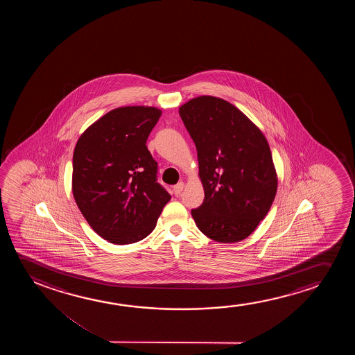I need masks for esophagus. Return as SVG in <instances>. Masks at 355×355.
<instances>
[{"mask_svg":"<svg viewBox=\"0 0 355 355\" xmlns=\"http://www.w3.org/2000/svg\"><path fill=\"white\" fill-rule=\"evenodd\" d=\"M183 189H184V183L180 182L178 184H175V187H173V193H175V196H178V195H180V193L183 191Z\"/></svg>","mask_w":355,"mask_h":355,"instance_id":"34e87169","label":"esophagus"}]
</instances>
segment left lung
Returning <instances> with one entry per match:
<instances>
[{
	"mask_svg": "<svg viewBox=\"0 0 355 355\" xmlns=\"http://www.w3.org/2000/svg\"><path fill=\"white\" fill-rule=\"evenodd\" d=\"M194 141L205 199L191 209L198 228L222 243H238L272 207L277 175L262 131L222 98L200 96L180 107Z\"/></svg>",
	"mask_w": 355,
	"mask_h": 355,
	"instance_id": "8db88e82",
	"label": "left lung"
}]
</instances>
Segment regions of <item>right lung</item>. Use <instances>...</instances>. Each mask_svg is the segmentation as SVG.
<instances>
[{"instance_id": "add662e5", "label": "right lung", "mask_w": 355, "mask_h": 355, "mask_svg": "<svg viewBox=\"0 0 355 355\" xmlns=\"http://www.w3.org/2000/svg\"><path fill=\"white\" fill-rule=\"evenodd\" d=\"M155 107H120L93 122L73 156V195L96 233L115 245L154 230L171 195L156 182L146 139L161 116Z\"/></svg>"}]
</instances>
